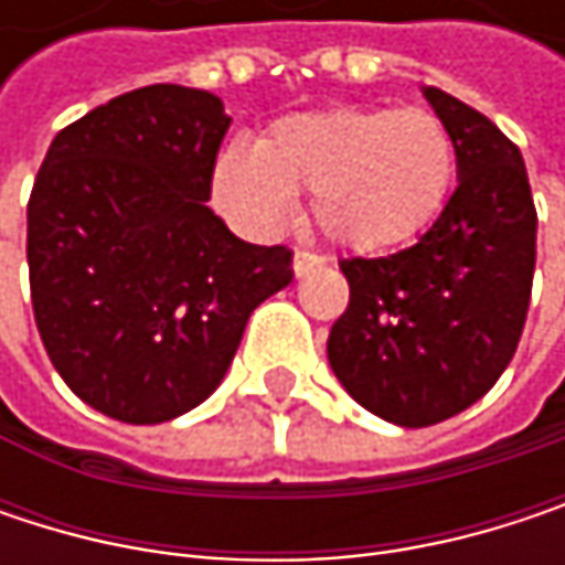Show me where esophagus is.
<instances>
[{
  "instance_id": "obj_1",
  "label": "esophagus",
  "mask_w": 565,
  "mask_h": 565,
  "mask_svg": "<svg viewBox=\"0 0 565 565\" xmlns=\"http://www.w3.org/2000/svg\"><path fill=\"white\" fill-rule=\"evenodd\" d=\"M320 265H327V258L317 255V252H297V255H294V275H297V278L307 275V271H313V268H320Z\"/></svg>"
}]
</instances>
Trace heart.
Segmentation results:
<instances>
[{
  "mask_svg": "<svg viewBox=\"0 0 565 565\" xmlns=\"http://www.w3.org/2000/svg\"><path fill=\"white\" fill-rule=\"evenodd\" d=\"M458 175V147L428 110L333 107L278 120L255 150L215 163L218 205L278 228L294 192H313V222L353 252L415 242L441 215Z\"/></svg>",
  "mask_w": 565,
  "mask_h": 565,
  "instance_id": "1",
  "label": "heart"
}]
</instances>
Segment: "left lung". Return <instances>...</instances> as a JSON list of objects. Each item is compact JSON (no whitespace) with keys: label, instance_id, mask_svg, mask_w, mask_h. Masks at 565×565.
Returning a JSON list of instances; mask_svg holds the SVG:
<instances>
[{"label":"left lung","instance_id":"left-lung-1","mask_svg":"<svg viewBox=\"0 0 565 565\" xmlns=\"http://www.w3.org/2000/svg\"><path fill=\"white\" fill-rule=\"evenodd\" d=\"M458 147V189L435 225L386 258H343L350 303L327 356L363 408L402 428L445 422L488 393L516 353L536 209L516 143L458 97L425 87Z\"/></svg>","mask_w":565,"mask_h":565}]
</instances>
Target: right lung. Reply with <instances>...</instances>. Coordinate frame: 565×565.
Here are the masks:
<instances>
[{"label": "right lung", "instance_id": "add662e5", "mask_svg": "<svg viewBox=\"0 0 565 565\" xmlns=\"http://www.w3.org/2000/svg\"><path fill=\"white\" fill-rule=\"evenodd\" d=\"M228 124L215 94L150 84L67 124L35 175V323L71 393L117 422L205 402L294 278L287 245H248L205 205Z\"/></svg>", "mask_w": 565, "mask_h": 565}]
</instances>
